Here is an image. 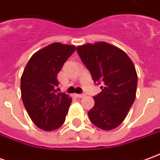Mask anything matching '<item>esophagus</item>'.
Masks as SVG:
<instances>
[{
    "instance_id": "1",
    "label": "esophagus",
    "mask_w": 160,
    "mask_h": 160,
    "mask_svg": "<svg viewBox=\"0 0 160 160\" xmlns=\"http://www.w3.org/2000/svg\"><path fill=\"white\" fill-rule=\"evenodd\" d=\"M75 96H76L77 98H83V97H85V94H84V93L75 94Z\"/></svg>"
}]
</instances>
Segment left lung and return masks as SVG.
<instances>
[{
    "mask_svg": "<svg viewBox=\"0 0 160 160\" xmlns=\"http://www.w3.org/2000/svg\"><path fill=\"white\" fill-rule=\"evenodd\" d=\"M77 52L94 82L103 84L88 111L90 121L103 130L114 129L135 99L138 80L134 63L122 49L104 42L78 46Z\"/></svg>",
    "mask_w": 160,
    "mask_h": 160,
    "instance_id": "8db88e82",
    "label": "left lung"
}]
</instances>
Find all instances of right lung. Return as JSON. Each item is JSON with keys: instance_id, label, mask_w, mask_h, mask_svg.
I'll list each match as a JSON object with an SVG mask.
<instances>
[{"instance_id": "1", "label": "right lung", "mask_w": 160, "mask_h": 160, "mask_svg": "<svg viewBox=\"0 0 160 160\" xmlns=\"http://www.w3.org/2000/svg\"><path fill=\"white\" fill-rule=\"evenodd\" d=\"M75 46L54 42L30 58L20 80L23 104L36 126L45 131L60 128L65 122L72 98L57 92V74L75 51Z\"/></svg>"}]
</instances>
